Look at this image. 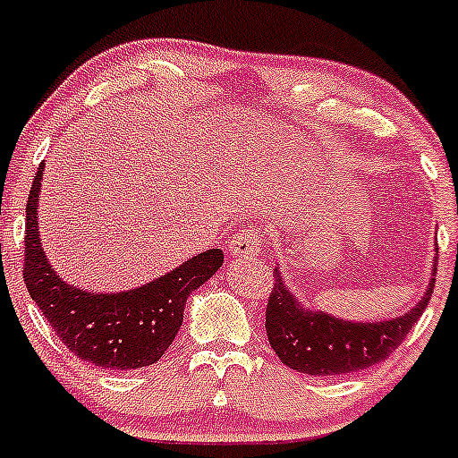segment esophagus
<instances>
[{
    "label": "esophagus",
    "instance_id": "esophagus-1",
    "mask_svg": "<svg viewBox=\"0 0 458 458\" xmlns=\"http://www.w3.org/2000/svg\"><path fill=\"white\" fill-rule=\"evenodd\" d=\"M230 248H233L237 257L261 255L263 248H266V233H263L261 225H250L246 230H239L233 237V242H230Z\"/></svg>",
    "mask_w": 458,
    "mask_h": 458
}]
</instances>
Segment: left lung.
Wrapping results in <instances>:
<instances>
[{
  "label": "left lung",
  "mask_w": 458,
  "mask_h": 458,
  "mask_svg": "<svg viewBox=\"0 0 458 458\" xmlns=\"http://www.w3.org/2000/svg\"><path fill=\"white\" fill-rule=\"evenodd\" d=\"M432 267L429 288L421 301L403 317L378 323H350L326 312H310L288 293L275 272V284L266 306V332L281 363L312 377L348 374L386 361L405 341L408 332L428 308L434 290Z\"/></svg>",
  "instance_id": "1"
}]
</instances>
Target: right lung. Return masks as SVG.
Segmentation results:
<instances>
[{
    "label": "right lung",
    "mask_w": 458,
    "mask_h": 458,
    "mask_svg": "<svg viewBox=\"0 0 458 458\" xmlns=\"http://www.w3.org/2000/svg\"><path fill=\"white\" fill-rule=\"evenodd\" d=\"M41 170L26 203L24 284L41 315L75 357L104 370H137L159 361L183 321L192 290L206 284L224 263L219 248L192 257L168 275L128 293L95 294L72 288L55 275L37 233Z\"/></svg>",
    "instance_id": "right-lung-1"
}]
</instances>
